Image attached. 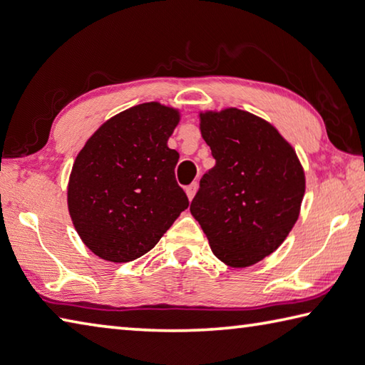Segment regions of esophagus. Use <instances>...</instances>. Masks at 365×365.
Listing matches in <instances>:
<instances>
[{"mask_svg": "<svg viewBox=\"0 0 365 365\" xmlns=\"http://www.w3.org/2000/svg\"><path fill=\"white\" fill-rule=\"evenodd\" d=\"M197 189H198V185H197V182H194V184H190L187 189H185V194H187V198L189 200H192V198L195 197V194H197Z\"/></svg>", "mask_w": 365, "mask_h": 365, "instance_id": "34e87169", "label": "esophagus"}]
</instances>
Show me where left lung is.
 I'll list each match as a JSON object with an SVG mask.
<instances>
[{
  "label": "left lung",
  "mask_w": 365,
  "mask_h": 365,
  "mask_svg": "<svg viewBox=\"0 0 365 365\" xmlns=\"http://www.w3.org/2000/svg\"><path fill=\"white\" fill-rule=\"evenodd\" d=\"M200 132L216 165L200 180L192 216L225 265L257 264L297 222L304 167L270 122L238 108L200 113Z\"/></svg>",
  "instance_id": "obj_1"
}]
</instances>
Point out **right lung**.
Listing matches in <instances>:
<instances>
[{"label": "right lung", "instance_id": "add662e5", "mask_svg": "<svg viewBox=\"0 0 365 365\" xmlns=\"http://www.w3.org/2000/svg\"><path fill=\"white\" fill-rule=\"evenodd\" d=\"M180 119L175 108L143 103L108 119L79 150L68 181V211L98 257H141L189 206L175 178L180 154L167 144Z\"/></svg>", "mask_w": 365, "mask_h": 365}]
</instances>
